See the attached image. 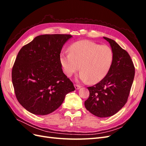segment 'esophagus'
Here are the masks:
<instances>
[{"instance_id": "34e87169", "label": "esophagus", "mask_w": 146, "mask_h": 146, "mask_svg": "<svg viewBox=\"0 0 146 146\" xmlns=\"http://www.w3.org/2000/svg\"><path fill=\"white\" fill-rule=\"evenodd\" d=\"M74 86H75V88H76V90H79V89H80V88H81V86H80V85H76V84H75Z\"/></svg>"}]
</instances>
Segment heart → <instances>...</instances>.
Here are the masks:
<instances>
[{"instance_id": "1", "label": "heart", "mask_w": 146, "mask_h": 146, "mask_svg": "<svg viewBox=\"0 0 146 146\" xmlns=\"http://www.w3.org/2000/svg\"><path fill=\"white\" fill-rule=\"evenodd\" d=\"M69 54L61 53L60 61L68 77L80 69L77 78L82 82L96 83L107 76L113 61L111 48L88 40L74 42L69 47Z\"/></svg>"}]
</instances>
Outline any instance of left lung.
I'll return each instance as SVG.
<instances>
[{"label":"left lung","instance_id":"left-lung-1","mask_svg":"<svg viewBox=\"0 0 146 146\" xmlns=\"http://www.w3.org/2000/svg\"><path fill=\"white\" fill-rule=\"evenodd\" d=\"M110 44L113 58L108 74L96 85L88 87L90 96L85 102L87 110L99 117L114 115L126 104L135 77V67L127 52L111 39Z\"/></svg>","mask_w":146,"mask_h":146}]
</instances>
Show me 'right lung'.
I'll return each mask as SVG.
<instances>
[{
  "mask_svg": "<svg viewBox=\"0 0 146 146\" xmlns=\"http://www.w3.org/2000/svg\"><path fill=\"white\" fill-rule=\"evenodd\" d=\"M69 35H42L19 50L12 69L16 98L36 115H46L59 108L65 96L75 90L63 73L60 54Z\"/></svg>",
  "mask_w": 146,
  "mask_h": 146,
  "instance_id": "right-lung-1",
  "label": "right lung"
}]
</instances>
